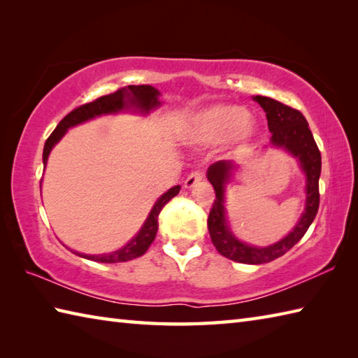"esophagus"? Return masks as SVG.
Wrapping results in <instances>:
<instances>
[{"label": "esophagus", "instance_id": "34e87169", "mask_svg": "<svg viewBox=\"0 0 358 358\" xmlns=\"http://www.w3.org/2000/svg\"><path fill=\"white\" fill-rule=\"evenodd\" d=\"M203 180V175L200 172H192L189 177L185 180V187L186 189H192L194 186H196Z\"/></svg>", "mask_w": 358, "mask_h": 358}]
</instances>
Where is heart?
Masks as SVG:
<instances>
[{"label": "heart", "instance_id": "b5f03b06", "mask_svg": "<svg viewBox=\"0 0 358 358\" xmlns=\"http://www.w3.org/2000/svg\"><path fill=\"white\" fill-rule=\"evenodd\" d=\"M250 113L240 106H215L195 115L191 126L185 132L189 144H220L229 141L243 144L252 138L254 129Z\"/></svg>", "mask_w": 358, "mask_h": 358}]
</instances>
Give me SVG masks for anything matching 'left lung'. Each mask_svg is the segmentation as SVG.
Returning <instances> with one entry per match:
<instances>
[{"mask_svg":"<svg viewBox=\"0 0 358 358\" xmlns=\"http://www.w3.org/2000/svg\"><path fill=\"white\" fill-rule=\"evenodd\" d=\"M252 98L266 112L269 132L272 134L269 146L285 149L287 154L296 158L301 172L305 173V210H303L299 223L294 226V229L286 237L273 243V245L258 248L238 240L229 227L224 203L226 187L231 183L235 172L240 169V166L235 162L222 159V162L210 164L206 172L209 183L214 186L215 191V200L208 218V229L212 243L223 257L237 263L263 264L285 255L289 249L294 248L301 240L303 235L309 229L310 223L314 222L318 204H320L318 180H320L322 172V155L308 121L300 110L289 108V106L272 100L269 96L257 95Z\"/></svg>","mask_w":358,"mask_h":358,"instance_id":"obj_1","label":"left lung"}]
</instances>
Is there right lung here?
I'll return each mask as SVG.
<instances>
[{
  "mask_svg": "<svg viewBox=\"0 0 358 358\" xmlns=\"http://www.w3.org/2000/svg\"><path fill=\"white\" fill-rule=\"evenodd\" d=\"M159 95H162L159 94V90H157L155 87H152L149 85L127 86L123 89H118L117 92L100 96L92 103L83 104L80 108L73 109L71 113H67V115L59 121L58 126L55 127V131H53L49 138L45 140L44 150H43L44 167L48 164L50 150L59 140L63 138L64 134L69 131L71 127L78 126L81 123H85V121H89L96 117L112 115V113H120V112L132 110L136 113H141V115H148L150 110H154L162 106ZM178 192H180V186H173L169 189V191L159 196V199L155 201L154 208L150 209L146 222H144L141 226V229L136 232V235L132 240H129L127 245L120 248L118 250H113V252H109V254H98V255L83 254L72 249L71 250L78 257L87 258V260L98 262V263H123V262L134 260L136 257H141L149 249L152 241L155 240V235L158 231V214L162 212L164 204L171 199H173Z\"/></svg>",
  "mask_w": 358,
  "mask_h": 358,
  "instance_id": "1",
  "label": "right lung"
}]
</instances>
